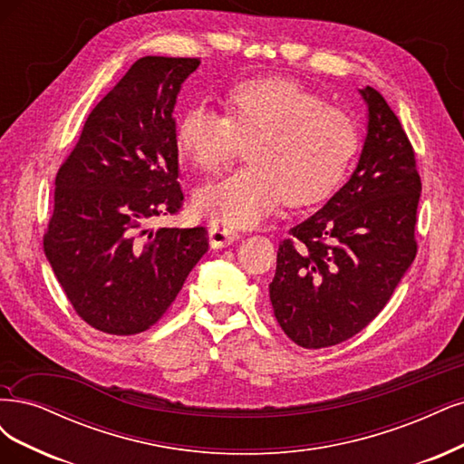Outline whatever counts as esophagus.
I'll use <instances>...</instances> for the list:
<instances>
[{"label": "esophagus", "mask_w": 464, "mask_h": 464, "mask_svg": "<svg viewBox=\"0 0 464 464\" xmlns=\"http://www.w3.org/2000/svg\"><path fill=\"white\" fill-rule=\"evenodd\" d=\"M239 237L237 232L228 230V228H222V227H209V244L213 249H222V247H228L230 244H234L236 239Z\"/></svg>", "instance_id": "34e87169"}]
</instances>
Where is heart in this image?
<instances>
[{
	"instance_id": "b5f03b06",
	"label": "heart",
	"mask_w": 464,
	"mask_h": 464,
	"mask_svg": "<svg viewBox=\"0 0 464 464\" xmlns=\"http://www.w3.org/2000/svg\"><path fill=\"white\" fill-rule=\"evenodd\" d=\"M225 115L191 105L177 124V143L203 172L225 169L247 143V167L198 189L196 211L225 228H251L287 205L328 198L359 151L353 115L287 78H255L222 98Z\"/></svg>"
}]
</instances>
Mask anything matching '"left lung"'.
Returning <instances> with one entry per match:
<instances>
[{
  "label": "left lung",
  "mask_w": 464,
  "mask_h": 464,
  "mask_svg": "<svg viewBox=\"0 0 464 464\" xmlns=\"http://www.w3.org/2000/svg\"><path fill=\"white\" fill-rule=\"evenodd\" d=\"M359 92L369 107L359 163L323 209L280 242L268 284L280 328L307 349L342 343L369 326L417 255V159L382 93Z\"/></svg>",
  "instance_id": "obj_1"
}]
</instances>
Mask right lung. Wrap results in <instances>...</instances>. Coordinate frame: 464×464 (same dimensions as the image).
<instances>
[{"instance_id":"add662e5","label":"right lung","mask_w":464,"mask_h":464,"mask_svg":"<svg viewBox=\"0 0 464 464\" xmlns=\"http://www.w3.org/2000/svg\"><path fill=\"white\" fill-rule=\"evenodd\" d=\"M196 57L138 59L92 109L55 179L44 251L71 305L90 326L132 335L153 326L209 249L198 228H148L179 213L172 111Z\"/></svg>"}]
</instances>
